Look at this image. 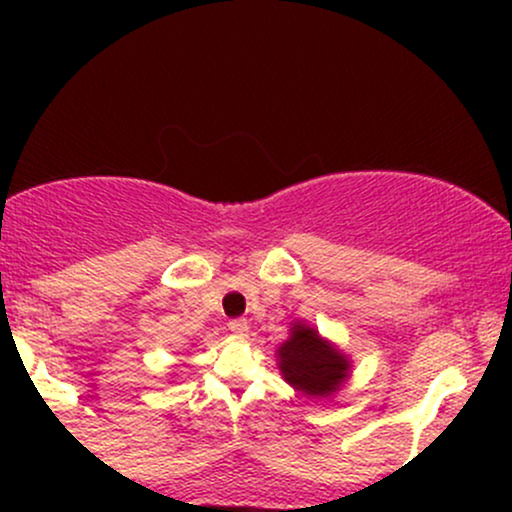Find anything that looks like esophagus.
Instances as JSON below:
<instances>
[{"mask_svg": "<svg viewBox=\"0 0 512 512\" xmlns=\"http://www.w3.org/2000/svg\"><path fill=\"white\" fill-rule=\"evenodd\" d=\"M228 330L233 332V337L243 339V337H248L250 325H248V320H245V317H236V320L228 322Z\"/></svg>", "mask_w": 512, "mask_h": 512, "instance_id": "1", "label": "esophagus"}]
</instances>
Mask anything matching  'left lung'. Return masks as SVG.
<instances>
[{
  "label": "left lung",
  "instance_id": "8db88e82",
  "mask_svg": "<svg viewBox=\"0 0 512 512\" xmlns=\"http://www.w3.org/2000/svg\"><path fill=\"white\" fill-rule=\"evenodd\" d=\"M281 378L308 399H330L351 378V358L305 320L291 322L289 339L276 349Z\"/></svg>",
  "mask_w": 512,
  "mask_h": 512
}]
</instances>
